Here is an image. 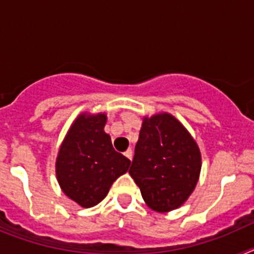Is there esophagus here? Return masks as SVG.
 I'll return each instance as SVG.
<instances>
[{
    "mask_svg": "<svg viewBox=\"0 0 254 254\" xmlns=\"http://www.w3.org/2000/svg\"><path fill=\"white\" fill-rule=\"evenodd\" d=\"M132 155H133V152H132L131 149H128V150H127V151L125 152V156L127 159H129V160H132Z\"/></svg>",
    "mask_w": 254,
    "mask_h": 254,
    "instance_id": "1",
    "label": "esophagus"
}]
</instances>
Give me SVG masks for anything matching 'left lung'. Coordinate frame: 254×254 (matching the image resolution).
I'll return each mask as SVG.
<instances>
[{
    "label": "left lung",
    "mask_w": 254,
    "mask_h": 254,
    "mask_svg": "<svg viewBox=\"0 0 254 254\" xmlns=\"http://www.w3.org/2000/svg\"><path fill=\"white\" fill-rule=\"evenodd\" d=\"M201 152L176 117H145L134 147L129 174L151 210L169 212L181 207L196 188Z\"/></svg>",
    "instance_id": "8db88e82"
}]
</instances>
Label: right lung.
Segmentation results:
<instances>
[{
    "instance_id": "add662e5",
    "label": "right lung",
    "mask_w": 254,
    "mask_h": 254,
    "mask_svg": "<svg viewBox=\"0 0 254 254\" xmlns=\"http://www.w3.org/2000/svg\"><path fill=\"white\" fill-rule=\"evenodd\" d=\"M107 114L82 113L69 127L56 160V176L68 198L93 207L105 198L131 161L117 152L104 132Z\"/></svg>"
}]
</instances>
